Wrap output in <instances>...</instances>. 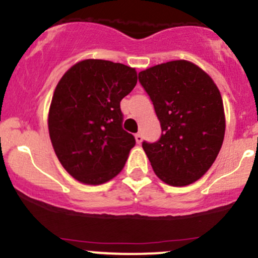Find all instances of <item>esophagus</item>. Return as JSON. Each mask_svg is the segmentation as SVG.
Segmentation results:
<instances>
[{
  "instance_id": "1",
  "label": "esophagus",
  "mask_w": 258,
  "mask_h": 258,
  "mask_svg": "<svg viewBox=\"0 0 258 258\" xmlns=\"http://www.w3.org/2000/svg\"><path fill=\"white\" fill-rule=\"evenodd\" d=\"M135 140H137L138 144H140V143L143 142V135L140 134V133H138V134H135Z\"/></svg>"
}]
</instances>
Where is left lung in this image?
<instances>
[{
    "instance_id": "obj_1",
    "label": "left lung",
    "mask_w": 258,
    "mask_h": 258,
    "mask_svg": "<svg viewBox=\"0 0 258 258\" xmlns=\"http://www.w3.org/2000/svg\"><path fill=\"white\" fill-rule=\"evenodd\" d=\"M162 126L155 143L143 149L160 180L192 184L212 167L226 130L223 101L206 71L187 60L160 63L139 73Z\"/></svg>"
}]
</instances>
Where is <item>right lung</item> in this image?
Wrapping results in <instances>:
<instances>
[{
  "mask_svg": "<svg viewBox=\"0 0 258 258\" xmlns=\"http://www.w3.org/2000/svg\"><path fill=\"white\" fill-rule=\"evenodd\" d=\"M134 68L86 58L56 85L48 110V134L66 172L84 184L113 179L135 145L123 129L120 101L137 85Z\"/></svg>",
  "mask_w": 258,
  "mask_h": 258,
  "instance_id": "add662e5",
  "label": "right lung"
}]
</instances>
